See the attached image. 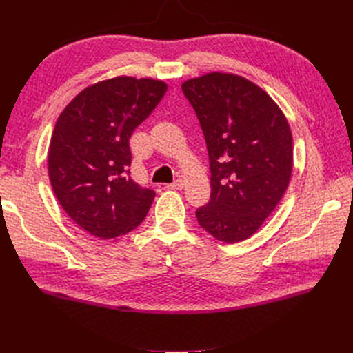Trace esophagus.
I'll return each instance as SVG.
<instances>
[{
    "mask_svg": "<svg viewBox=\"0 0 353 353\" xmlns=\"http://www.w3.org/2000/svg\"><path fill=\"white\" fill-rule=\"evenodd\" d=\"M183 185H184V184H183V179H179V178H178V179H175V181H174V183L168 184L166 187H168L169 190H181V188H183Z\"/></svg>",
    "mask_w": 353,
    "mask_h": 353,
    "instance_id": "esophagus-1",
    "label": "esophagus"
}]
</instances>
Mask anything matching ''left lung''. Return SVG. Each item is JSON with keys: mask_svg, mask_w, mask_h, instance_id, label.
I'll return each mask as SVG.
<instances>
[{"mask_svg": "<svg viewBox=\"0 0 353 353\" xmlns=\"http://www.w3.org/2000/svg\"><path fill=\"white\" fill-rule=\"evenodd\" d=\"M208 147L210 199L200 227L225 243L259 230L290 183L293 140L285 116L258 85L213 72L181 85Z\"/></svg>", "mask_w": 353, "mask_h": 353, "instance_id": "left-lung-1", "label": "left lung"}]
</instances>
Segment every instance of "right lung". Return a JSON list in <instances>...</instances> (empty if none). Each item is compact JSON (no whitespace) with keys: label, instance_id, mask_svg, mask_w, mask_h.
I'll use <instances>...</instances> for the list:
<instances>
[{"label":"right lung","instance_id":"add662e5","mask_svg":"<svg viewBox=\"0 0 353 353\" xmlns=\"http://www.w3.org/2000/svg\"><path fill=\"white\" fill-rule=\"evenodd\" d=\"M166 88L156 79H108L85 88L59 116L48 150L50 183L61 208L91 236H122L150 209L156 193L131 178L130 138Z\"/></svg>","mask_w":353,"mask_h":353}]
</instances>
